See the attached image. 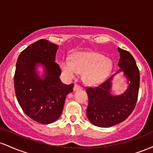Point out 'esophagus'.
<instances>
[{"instance_id": "1", "label": "esophagus", "mask_w": 153, "mask_h": 153, "mask_svg": "<svg viewBox=\"0 0 153 153\" xmlns=\"http://www.w3.org/2000/svg\"><path fill=\"white\" fill-rule=\"evenodd\" d=\"M80 89H82V87L80 86V85H78V84H75V85H74V88H73V91H74L80 90Z\"/></svg>"}]
</instances>
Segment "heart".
<instances>
[{"label":"heart","mask_w":153,"mask_h":153,"mask_svg":"<svg viewBox=\"0 0 153 153\" xmlns=\"http://www.w3.org/2000/svg\"><path fill=\"white\" fill-rule=\"evenodd\" d=\"M62 75L67 80L75 78L82 73L85 84L94 85L102 82L111 72L113 64L110 59L98 52H78L71 60L62 59L59 62Z\"/></svg>","instance_id":"1"}]
</instances>
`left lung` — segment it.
Returning a JSON list of instances; mask_svg holds the SVG:
<instances>
[{
  "label": "left lung",
  "instance_id": "obj_1",
  "mask_svg": "<svg viewBox=\"0 0 153 153\" xmlns=\"http://www.w3.org/2000/svg\"><path fill=\"white\" fill-rule=\"evenodd\" d=\"M120 54L118 65L130 82L127 90L119 96H111L110 89L113 76L98 86L86 88L88 106L86 115L89 121L99 127H109L123 122L134 109L140 88V71L133 56L118 48Z\"/></svg>",
  "mask_w": 153,
  "mask_h": 153
}]
</instances>
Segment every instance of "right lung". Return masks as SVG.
I'll use <instances>...</instances> for the list:
<instances>
[{
    "mask_svg": "<svg viewBox=\"0 0 153 153\" xmlns=\"http://www.w3.org/2000/svg\"><path fill=\"white\" fill-rule=\"evenodd\" d=\"M58 46L45 39L31 44L19 54L14 75V89L22 110L35 122L48 124L62 114L66 96L74 84L65 85L60 80L61 70L55 62ZM42 64L45 68L44 79L36 72Z\"/></svg>",
    "mask_w": 153,
    "mask_h": 153,
    "instance_id": "right-lung-1",
    "label": "right lung"
}]
</instances>
